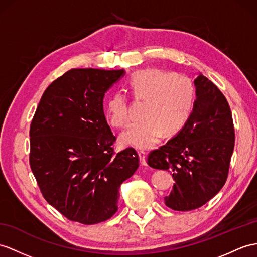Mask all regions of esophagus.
Returning a JSON list of instances; mask_svg holds the SVG:
<instances>
[{"instance_id":"34e87169","label":"esophagus","mask_w":257,"mask_h":257,"mask_svg":"<svg viewBox=\"0 0 257 257\" xmlns=\"http://www.w3.org/2000/svg\"><path fill=\"white\" fill-rule=\"evenodd\" d=\"M139 156H140L141 164H142L143 166H146V165H147V162H146V153L144 152V150H140V152H139Z\"/></svg>"}]
</instances>
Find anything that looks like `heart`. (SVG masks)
I'll return each instance as SVG.
<instances>
[{"mask_svg": "<svg viewBox=\"0 0 257 257\" xmlns=\"http://www.w3.org/2000/svg\"><path fill=\"white\" fill-rule=\"evenodd\" d=\"M126 88L136 101H144L141 116L124 131L121 141L125 145L147 149L155 146L162 135L177 134L189 120L195 98V90L189 77L171 74L158 68H146L133 73ZM104 114L110 125L122 128L128 124L127 100L121 92H114L104 103Z\"/></svg>", "mask_w": 257, "mask_h": 257, "instance_id": "obj_1", "label": "heart"}]
</instances>
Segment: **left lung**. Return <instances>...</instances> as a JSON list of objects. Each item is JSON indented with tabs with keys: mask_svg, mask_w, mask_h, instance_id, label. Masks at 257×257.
I'll return each mask as SVG.
<instances>
[{
	"mask_svg": "<svg viewBox=\"0 0 257 257\" xmlns=\"http://www.w3.org/2000/svg\"><path fill=\"white\" fill-rule=\"evenodd\" d=\"M194 84L196 100L189 120L147 158L152 168L172 172L174 184L165 204L178 211L202 207L222 189L234 148L232 113L226 97L203 74Z\"/></svg>",
	"mask_w": 257,
	"mask_h": 257,
	"instance_id": "obj_1",
	"label": "left lung"
}]
</instances>
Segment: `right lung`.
<instances>
[{
    "label": "right lung",
    "mask_w": 257,
    "mask_h": 257,
    "mask_svg": "<svg viewBox=\"0 0 257 257\" xmlns=\"http://www.w3.org/2000/svg\"><path fill=\"white\" fill-rule=\"evenodd\" d=\"M123 75L72 68L48 86L31 121V171L46 201L71 221L110 219L121 184L140 166L134 148L114 152L103 113L105 91Z\"/></svg>",
    "instance_id": "add662e5"
}]
</instances>
